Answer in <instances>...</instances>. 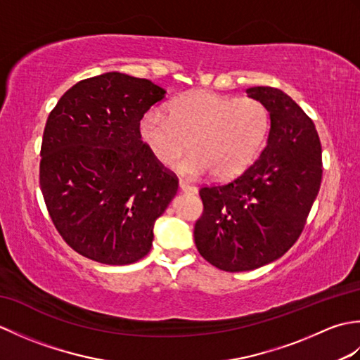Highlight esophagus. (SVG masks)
I'll list each match as a JSON object with an SVG mask.
<instances>
[{
  "instance_id": "34e87169",
  "label": "esophagus",
  "mask_w": 360,
  "mask_h": 360,
  "mask_svg": "<svg viewBox=\"0 0 360 360\" xmlns=\"http://www.w3.org/2000/svg\"><path fill=\"white\" fill-rule=\"evenodd\" d=\"M179 190L182 193H196L198 188L192 184H188V182H184V181H179Z\"/></svg>"
}]
</instances>
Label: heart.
<instances>
[{
    "label": "heart",
    "mask_w": 360,
    "mask_h": 360,
    "mask_svg": "<svg viewBox=\"0 0 360 360\" xmlns=\"http://www.w3.org/2000/svg\"><path fill=\"white\" fill-rule=\"evenodd\" d=\"M269 131V112L255 98H231L195 91L176 98L170 117L158 108L143 114L139 133L159 162L172 164L187 139L192 151L174 164L187 178L212 172L218 181L241 174L254 162Z\"/></svg>",
    "instance_id": "b5f03b06"
}]
</instances>
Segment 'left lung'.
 Listing matches in <instances>:
<instances>
[{
	"label": "left lung",
	"mask_w": 360,
	"mask_h": 360,
	"mask_svg": "<svg viewBox=\"0 0 360 360\" xmlns=\"http://www.w3.org/2000/svg\"><path fill=\"white\" fill-rule=\"evenodd\" d=\"M269 112L262 155L224 186L202 187L195 244L226 272L252 271L285 255L300 236L322 182V147L312 122L292 98L271 86L246 89Z\"/></svg>",
	"instance_id": "obj_1"
}]
</instances>
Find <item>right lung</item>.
<instances>
[{"label":"right lung","instance_id":"obj_1","mask_svg":"<svg viewBox=\"0 0 360 360\" xmlns=\"http://www.w3.org/2000/svg\"><path fill=\"white\" fill-rule=\"evenodd\" d=\"M165 89L122 72L68 89L46 122L40 187L58 233L80 255L131 264L178 192L176 176L141 139L139 122Z\"/></svg>","mask_w":360,"mask_h":360}]
</instances>
